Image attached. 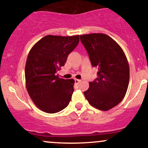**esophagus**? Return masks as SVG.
Here are the masks:
<instances>
[{
  "label": "esophagus",
  "mask_w": 148,
  "mask_h": 148,
  "mask_svg": "<svg viewBox=\"0 0 148 148\" xmlns=\"http://www.w3.org/2000/svg\"><path fill=\"white\" fill-rule=\"evenodd\" d=\"M74 81H75V84H79L80 82H81V80H79V79H75V80H74Z\"/></svg>",
  "instance_id": "obj_1"
}]
</instances>
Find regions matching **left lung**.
<instances>
[{
	"label": "left lung",
	"mask_w": 148,
	"mask_h": 148,
	"mask_svg": "<svg viewBox=\"0 0 148 148\" xmlns=\"http://www.w3.org/2000/svg\"><path fill=\"white\" fill-rule=\"evenodd\" d=\"M91 64L98 68L97 78L90 82L84 92L92 106L108 111L125 97L129 81L130 67L125 53L111 37L102 33L80 35Z\"/></svg>",
	"instance_id": "8db88e82"
}]
</instances>
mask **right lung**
<instances>
[{"instance_id":"1","label":"right lung","mask_w":148,"mask_h":148,"mask_svg":"<svg viewBox=\"0 0 148 148\" xmlns=\"http://www.w3.org/2000/svg\"><path fill=\"white\" fill-rule=\"evenodd\" d=\"M79 42V35H47L30 49L25 67V86L37 108L55 113L68 106L74 79L59 78L56 72Z\"/></svg>"}]
</instances>
